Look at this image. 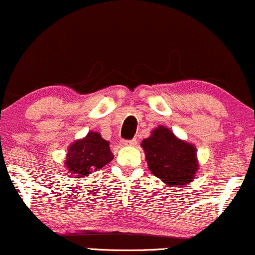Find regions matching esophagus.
I'll use <instances>...</instances> for the list:
<instances>
[{"mask_svg":"<svg viewBox=\"0 0 255 255\" xmlns=\"http://www.w3.org/2000/svg\"><path fill=\"white\" fill-rule=\"evenodd\" d=\"M123 144L124 145H130V146H134L137 144V139L133 138V139H127V140H123Z\"/></svg>","mask_w":255,"mask_h":255,"instance_id":"1","label":"esophagus"}]
</instances>
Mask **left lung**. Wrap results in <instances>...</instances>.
Here are the masks:
<instances>
[{"instance_id":"obj_1","label":"left lung","mask_w":255,"mask_h":255,"mask_svg":"<svg viewBox=\"0 0 255 255\" xmlns=\"http://www.w3.org/2000/svg\"><path fill=\"white\" fill-rule=\"evenodd\" d=\"M150 171L165 184L180 187L193 181L196 174V150L177 139L169 128L159 127L142 142Z\"/></svg>"}]
</instances>
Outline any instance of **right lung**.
I'll return each mask as SVG.
<instances>
[{"mask_svg": "<svg viewBox=\"0 0 255 255\" xmlns=\"http://www.w3.org/2000/svg\"><path fill=\"white\" fill-rule=\"evenodd\" d=\"M113 159L110 143L98 132H89L84 139L72 144L66 157V168L77 177L90 175Z\"/></svg>", "mask_w": 255, "mask_h": 255, "instance_id": "obj_1", "label": "right lung"}]
</instances>
